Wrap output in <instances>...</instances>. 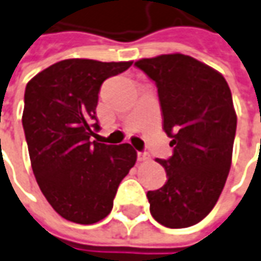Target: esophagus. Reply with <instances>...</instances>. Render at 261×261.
<instances>
[{
    "label": "esophagus",
    "mask_w": 261,
    "mask_h": 261,
    "mask_svg": "<svg viewBox=\"0 0 261 261\" xmlns=\"http://www.w3.org/2000/svg\"><path fill=\"white\" fill-rule=\"evenodd\" d=\"M137 157H138V161L150 160V155H148V154H147V153H138Z\"/></svg>",
    "instance_id": "1"
}]
</instances>
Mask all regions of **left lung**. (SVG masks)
Returning <instances> with one entry per match:
<instances>
[{
    "mask_svg": "<svg viewBox=\"0 0 261 261\" xmlns=\"http://www.w3.org/2000/svg\"><path fill=\"white\" fill-rule=\"evenodd\" d=\"M134 65L155 83L163 128L174 145L170 159H157L167 181L147 193L150 213L166 227H190L212 212L227 180L237 127L231 91L219 71L190 56Z\"/></svg>",
    "mask_w": 261,
    "mask_h": 261,
    "instance_id": "8db88e82",
    "label": "left lung"
}]
</instances>
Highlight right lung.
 <instances>
[{
    "label": "right lung",
    "instance_id": "right-lung-1",
    "mask_svg": "<svg viewBox=\"0 0 261 261\" xmlns=\"http://www.w3.org/2000/svg\"><path fill=\"white\" fill-rule=\"evenodd\" d=\"M133 61L71 58L49 65L25 87L22 127L34 175L51 207L79 224H94L113 208L117 189L137 153L131 144L90 141L101 84Z\"/></svg>",
    "mask_w": 261,
    "mask_h": 261
}]
</instances>
